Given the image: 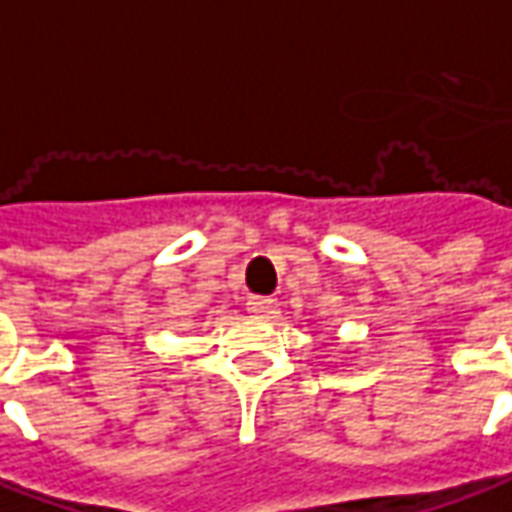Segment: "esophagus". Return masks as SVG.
Returning <instances> with one entry per match:
<instances>
[{
  "mask_svg": "<svg viewBox=\"0 0 512 512\" xmlns=\"http://www.w3.org/2000/svg\"><path fill=\"white\" fill-rule=\"evenodd\" d=\"M246 311L252 316H269L274 311V300H269V297H249Z\"/></svg>",
  "mask_w": 512,
  "mask_h": 512,
  "instance_id": "34e87169",
  "label": "esophagus"
}]
</instances>
